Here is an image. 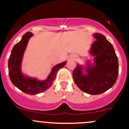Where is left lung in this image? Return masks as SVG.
Instances as JSON below:
<instances>
[{"label": "left lung", "mask_w": 129, "mask_h": 129, "mask_svg": "<svg viewBox=\"0 0 129 129\" xmlns=\"http://www.w3.org/2000/svg\"><path fill=\"white\" fill-rule=\"evenodd\" d=\"M93 36L96 40L91 45L89 53L94 57L93 63L91 64L89 60L85 66L77 65L73 71V79L81 90L90 95H99L115 83L119 62L112 45L105 36L99 33Z\"/></svg>", "instance_id": "left-lung-1"}]
</instances>
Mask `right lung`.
Listing matches in <instances>:
<instances>
[{
    "mask_svg": "<svg viewBox=\"0 0 129 129\" xmlns=\"http://www.w3.org/2000/svg\"><path fill=\"white\" fill-rule=\"evenodd\" d=\"M33 35L30 32L25 34L21 40L13 47L8 62L9 75L12 83L19 90L29 95L38 94L49 89L55 79L57 71L67 62L65 61L54 66L47 79L44 80H39L22 74L21 64L23 56L28 40Z\"/></svg>",
    "mask_w": 129,
    "mask_h": 129,
    "instance_id": "1",
    "label": "right lung"
}]
</instances>
